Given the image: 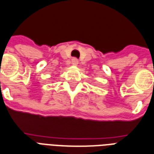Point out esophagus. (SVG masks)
Here are the masks:
<instances>
[{
    "mask_svg": "<svg viewBox=\"0 0 154 154\" xmlns=\"http://www.w3.org/2000/svg\"><path fill=\"white\" fill-rule=\"evenodd\" d=\"M72 64L74 66H77L78 64V60L76 59V58H73L72 60Z\"/></svg>",
    "mask_w": 154,
    "mask_h": 154,
    "instance_id": "1",
    "label": "esophagus"
}]
</instances>
